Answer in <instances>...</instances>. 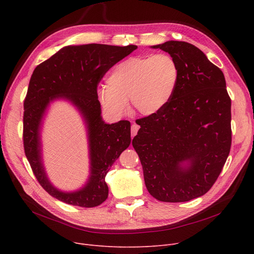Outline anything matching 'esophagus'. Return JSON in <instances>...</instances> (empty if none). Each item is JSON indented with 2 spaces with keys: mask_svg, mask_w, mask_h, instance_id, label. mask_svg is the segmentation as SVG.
Here are the masks:
<instances>
[{
  "mask_svg": "<svg viewBox=\"0 0 254 254\" xmlns=\"http://www.w3.org/2000/svg\"><path fill=\"white\" fill-rule=\"evenodd\" d=\"M139 128H140V127H139L137 124H134V125L131 126V127H130V134H131V137H135V136L137 135V132H138Z\"/></svg>",
  "mask_w": 254,
  "mask_h": 254,
  "instance_id": "esophagus-1",
  "label": "esophagus"
}]
</instances>
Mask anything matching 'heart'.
Segmentation results:
<instances>
[{
    "mask_svg": "<svg viewBox=\"0 0 254 254\" xmlns=\"http://www.w3.org/2000/svg\"><path fill=\"white\" fill-rule=\"evenodd\" d=\"M179 80L175 59L167 53L132 57L114 66L98 97L103 108L114 117L131 109L142 115L161 111L170 102Z\"/></svg>",
    "mask_w": 254,
    "mask_h": 254,
    "instance_id": "b5f03b06",
    "label": "heart"
}]
</instances>
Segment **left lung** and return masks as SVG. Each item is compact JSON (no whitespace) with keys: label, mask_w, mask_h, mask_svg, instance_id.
<instances>
[{"label":"left lung","mask_w":254,"mask_h":254,"mask_svg":"<svg viewBox=\"0 0 254 254\" xmlns=\"http://www.w3.org/2000/svg\"><path fill=\"white\" fill-rule=\"evenodd\" d=\"M151 47L175 59L179 80L161 111L136 120L141 127L131 144L149 193L161 202H188L212 188L229 156L231 98L222 71L194 45Z\"/></svg>","instance_id":"obj_1"}]
</instances>
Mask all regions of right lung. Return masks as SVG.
<instances>
[{"mask_svg":"<svg viewBox=\"0 0 254 254\" xmlns=\"http://www.w3.org/2000/svg\"><path fill=\"white\" fill-rule=\"evenodd\" d=\"M135 49L136 45L65 46L33 72L23 103L24 153L40 185L65 204L92 208L108 197L105 177L130 144V124L127 120L105 124L97 88L108 70ZM57 98L68 99L76 105L88 128L91 175L85 188L73 193L56 189L48 180L42 162L39 128L49 103Z\"/></svg>","mask_w":254,"mask_h":254,"instance_id":"add662e5","label":"right lung"}]
</instances>
